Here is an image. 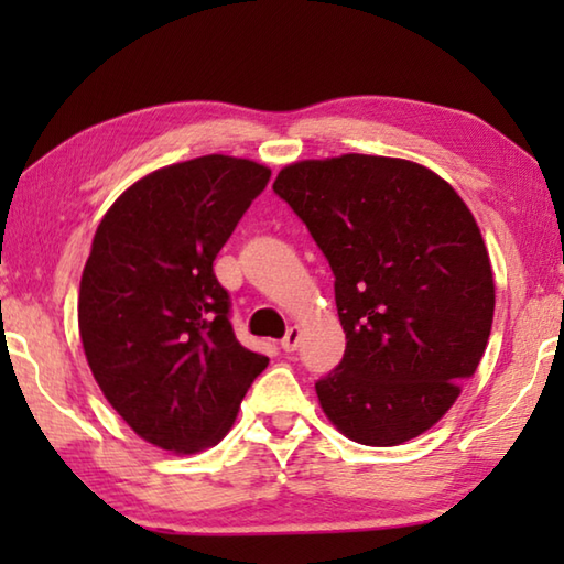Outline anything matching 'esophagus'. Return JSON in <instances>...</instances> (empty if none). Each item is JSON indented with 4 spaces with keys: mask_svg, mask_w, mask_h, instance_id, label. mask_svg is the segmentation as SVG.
Returning a JSON list of instances; mask_svg holds the SVG:
<instances>
[{
    "mask_svg": "<svg viewBox=\"0 0 564 564\" xmlns=\"http://www.w3.org/2000/svg\"><path fill=\"white\" fill-rule=\"evenodd\" d=\"M299 343H301V328L299 326H291L289 333H285V336L281 338V348L285 352H291V350L299 348Z\"/></svg>",
    "mask_w": 564,
    "mask_h": 564,
    "instance_id": "esophagus-1",
    "label": "esophagus"
}]
</instances>
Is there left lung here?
<instances>
[{
	"label": "left lung",
	"instance_id": "left-lung-1",
	"mask_svg": "<svg viewBox=\"0 0 564 564\" xmlns=\"http://www.w3.org/2000/svg\"><path fill=\"white\" fill-rule=\"evenodd\" d=\"M273 191L336 275L346 352L316 383L323 413L360 445L425 433L492 328L490 256L470 208L431 169L366 154L299 161Z\"/></svg>",
	"mask_w": 564,
	"mask_h": 564
}]
</instances>
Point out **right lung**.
Wrapping results in <instances>:
<instances>
[{
  "mask_svg": "<svg viewBox=\"0 0 564 564\" xmlns=\"http://www.w3.org/2000/svg\"><path fill=\"white\" fill-rule=\"evenodd\" d=\"M271 171L208 154L123 191L94 234L79 289L89 368L131 431L171 453L216 445L269 366L236 340L214 261Z\"/></svg>",
  "mask_w": 564,
  "mask_h": 564,
  "instance_id": "obj_1",
  "label": "right lung"
}]
</instances>
